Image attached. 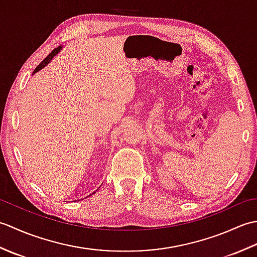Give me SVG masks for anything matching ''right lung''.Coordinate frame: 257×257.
Wrapping results in <instances>:
<instances>
[{
    "instance_id": "obj_1",
    "label": "right lung",
    "mask_w": 257,
    "mask_h": 257,
    "mask_svg": "<svg viewBox=\"0 0 257 257\" xmlns=\"http://www.w3.org/2000/svg\"><path fill=\"white\" fill-rule=\"evenodd\" d=\"M59 50H61V46H58L57 48H55V50H53L52 51V53H50V54H48V56L45 58V59H43V62L40 64V65H38V66L35 68V70H34V73H33V74H35L36 72H38V70H40V69H42L43 67H45L46 66V65L48 64V63H50L51 62V59L54 57V56H55L56 55V54L59 52ZM95 193V192H94Z\"/></svg>"
}]
</instances>
